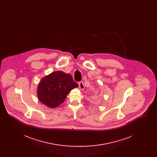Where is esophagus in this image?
Returning <instances> with one entry per match:
<instances>
[{
  "label": "esophagus",
  "mask_w": 157,
  "mask_h": 157,
  "mask_svg": "<svg viewBox=\"0 0 157 157\" xmlns=\"http://www.w3.org/2000/svg\"><path fill=\"white\" fill-rule=\"evenodd\" d=\"M79 88L80 90H83L85 89V86H84L83 82L82 81L79 82Z\"/></svg>",
  "instance_id": "obj_1"
}]
</instances>
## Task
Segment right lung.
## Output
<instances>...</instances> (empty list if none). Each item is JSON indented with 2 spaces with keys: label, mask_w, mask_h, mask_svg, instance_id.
Instances as JSON below:
<instances>
[{
  "label": "right lung",
  "mask_w": 157,
  "mask_h": 157,
  "mask_svg": "<svg viewBox=\"0 0 157 157\" xmlns=\"http://www.w3.org/2000/svg\"><path fill=\"white\" fill-rule=\"evenodd\" d=\"M78 86L71 75L56 71L41 79L37 86V97L42 104L54 108L62 104L70 91Z\"/></svg>",
  "instance_id": "right-lung-1"
}]
</instances>
